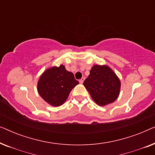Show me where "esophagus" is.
Wrapping results in <instances>:
<instances>
[{"instance_id":"34e87169","label":"esophagus","mask_w":155,"mask_h":155,"mask_svg":"<svg viewBox=\"0 0 155 155\" xmlns=\"http://www.w3.org/2000/svg\"><path fill=\"white\" fill-rule=\"evenodd\" d=\"M84 80V78H81V79H80V80H79L80 83V84H82V83H83Z\"/></svg>"}]
</instances>
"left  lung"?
I'll use <instances>...</instances> for the list:
<instances>
[{"mask_svg":"<svg viewBox=\"0 0 155 155\" xmlns=\"http://www.w3.org/2000/svg\"><path fill=\"white\" fill-rule=\"evenodd\" d=\"M84 86L97 104L101 107L113 103L120 94V81L107 65H94Z\"/></svg>","mask_w":155,"mask_h":155,"instance_id":"1","label":"left lung"}]
</instances>
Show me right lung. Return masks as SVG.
<instances>
[{
    "mask_svg": "<svg viewBox=\"0 0 155 155\" xmlns=\"http://www.w3.org/2000/svg\"><path fill=\"white\" fill-rule=\"evenodd\" d=\"M79 84L71 72L65 65L50 67L40 75L37 82V91L41 98L53 107H59L65 103L71 90Z\"/></svg>",
    "mask_w": 155,
    "mask_h": 155,
    "instance_id": "1",
    "label": "right lung"
}]
</instances>
